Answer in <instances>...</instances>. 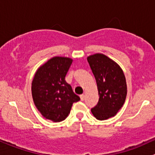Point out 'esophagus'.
Wrapping results in <instances>:
<instances>
[{
    "label": "esophagus",
    "instance_id": "obj_1",
    "mask_svg": "<svg viewBox=\"0 0 155 155\" xmlns=\"http://www.w3.org/2000/svg\"><path fill=\"white\" fill-rule=\"evenodd\" d=\"M80 99H81V100H82V101H84V94H81Z\"/></svg>",
    "mask_w": 155,
    "mask_h": 155
}]
</instances>
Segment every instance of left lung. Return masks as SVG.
Wrapping results in <instances>:
<instances>
[{
  "mask_svg": "<svg viewBox=\"0 0 155 155\" xmlns=\"http://www.w3.org/2000/svg\"><path fill=\"white\" fill-rule=\"evenodd\" d=\"M94 75L99 92V102L91 108L93 115L105 120L117 114L124 104L127 84L124 73L114 61L97 53L87 58Z\"/></svg>",
  "mask_w": 155,
  "mask_h": 155,
  "instance_id": "1",
  "label": "left lung"
}]
</instances>
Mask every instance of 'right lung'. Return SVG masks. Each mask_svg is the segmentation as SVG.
Returning a JSON list of instances; mask_svg holds the SVG:
<instances>
[{"label": "right lung", "mask_w": 155, "mask_h": 155, "mask_svg": "<svg viewBox=\"0 0 155 155\" xmlns=\"http://www.w3.org/2000/svg\"><path fill=\"white\" fill-rule=\"evenodd\" d=\"M73 60L56 56L40 67L32 82V96L42 116L53 122H61L69 115L73 102L80 100L65 76Z\"/></svg>", "instance_id": "add662e5"}]
</instances>
